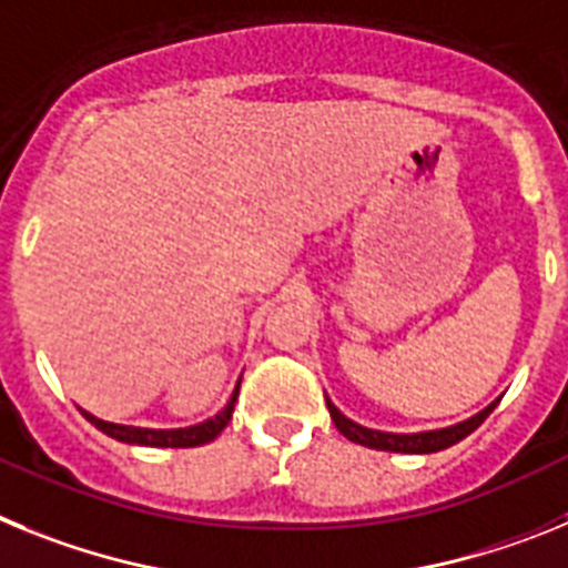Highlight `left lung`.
<instances>
[{
  "label": "left lung",
  "mask_w": 568,
  "mask_h": 568,
  "mask_svg": "<svg viewBox=\"0 0 568 568\" xmlns=\"http://www.w3.org/2000/svg\"><path fill=\"white\" fill-rule=\"evenodd\" d=\"M325 406H328V412H332V420H334V426L339 428V434H343V437H348L352 443H359V446H368V448H379V452L432 455V452H440V448L455 446V443H460L463 437H468V434L475 432V428L480 426L486 417H489L491 408H495L497 403L486 406L480 414H475V417H468V420L457 423V426L440 428V432H420V434L374 432V428H366V426H359V423L348 420L345 414H339V408L334 406L332 400H325Z\"/></svg>",
  "instance_id": "left-lung-1"
}]
</instances>
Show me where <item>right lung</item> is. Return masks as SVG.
<instances>
[{
  "label": "right lung",
  "instance_id": "add662e5",
  "mask_svg": "<svg viewBox=\"0 0 568 568\" xmlns=\"http://www.w3.org/2000/svg\"><path fill=\"white\" fill-rule=\"evenodd\" d=\"M236 394H240V386H236L234 394H231L229 406L216 414V417H211V420L200 423V426H191V428H171V432H165V428L116 426V423H105L88 412H82V414H85V420H91L93 426L100 428V432H105L108 437H113V440H120V443H134V446H156V448H191V446H205V443L214 440L216 434L229 426L231 414H234Z\"/></svg>",
  "mask_w": 568,
  "mask_h": 568
}]
</instances>
